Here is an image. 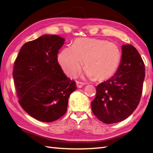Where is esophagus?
<instances>
[{
    "label": "esophagus",
    "mask_w": 153,
    "mask_h": 153,
    "mask_svg": "<svg viewBox=\"0 0 153 153\" xmlns=\"http://www.w3.org/2000/svg\"><path fill=\"white\" fill-rule=\"evenodd\" d=\"M83 85H84V83L81 82H76V86L78 88H82Z\"/></svg>",
    "instance_id": "1"
}]
</instances>
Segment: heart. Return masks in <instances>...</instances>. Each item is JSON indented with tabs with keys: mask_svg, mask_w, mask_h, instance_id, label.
Returning a JSON list of instances; mask_svg holds the SVG:
<instances>
[{
	"mask_svg": "<svg viewBox=\"0 0 153 153\" xmlns=\"http://www.w3.org/2000/svg\"><path fill=\"white\" fill-rule=\"evenodd\" d=\"M84 60L85 74L97 80L109 79L116 73L121 60L119 47L114 42L98 39H78L72 46L63 48L58 61L67 76L79 72Z\"/></svg>",
	"mask_w": 153,
	"mask_h": 153,
	"instance_id": "heart-1",
	"label": "heart"
}]
</instances>
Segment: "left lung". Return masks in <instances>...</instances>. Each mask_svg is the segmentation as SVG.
Returning a JSON list of instances; mask_svg holds the SVG:
<instances>
[{"label":"left lung","mask_w":153,"mask_h":153,"mask_svg":"<svg viewBox=\"0 0 153 153\" xmlns=\"http://www.w3.org/2000/svg\"><path fill=\"white\" fill-rule=\"evenodd\" d=\"M122 59L117 71L96 87L91 111L105 124L127 118L140 103L145 79V65L137 49L131 45L122 46Z\"/></svg>","instance_id":"8db88e82"}]
</instances>
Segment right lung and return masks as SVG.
Wrapping results in <instances>:
<instances>
[{
  "label": "right lung",
  "mask_w": 153,
  "mask_h": 153,
  "mask_svg": "<svg viewBox=\"0 0 153 153\" xmlns=\"http://www.w3.org/2000/svg\"><path fill=\"white\" fill-rule=\"evenodd\" d=\"M65 39L45 35L26 42L14 62L13 77L22 107L35 119L51 123L63 116L68 99L76 90L57 62Z\"/></svg>",
  "instance_id": "add662e5"
}]
</instances>
